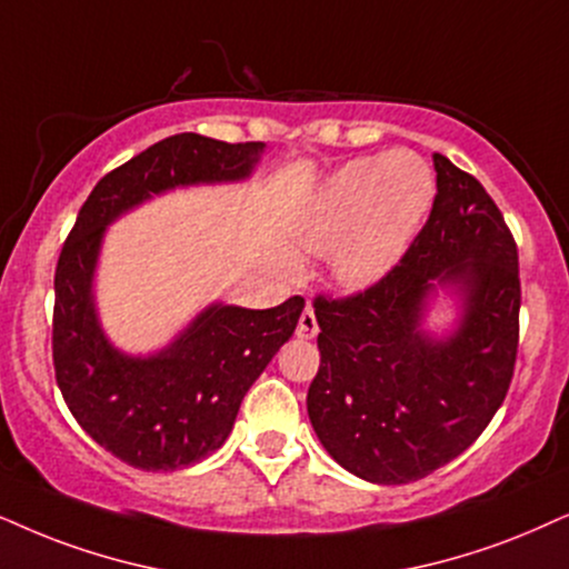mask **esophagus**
<instances>
[{
	"instance_id": "34e87169",
	"label": "esophagus",
	"mask_w": 569,
	"mask_h": 569,
	"mask_svg": "<svg viewBox=\"0 0 569 569\" xmlns=\"http://www.w3.org/2000/svg\"><path fill=\"white\" fill-rule=\"evenodd\" d=\"M318 318H315V309L307 307L305 312H301L299 318V326H297V336L299 338H315L318 336Z\"/></svg>"
}]
</instances>
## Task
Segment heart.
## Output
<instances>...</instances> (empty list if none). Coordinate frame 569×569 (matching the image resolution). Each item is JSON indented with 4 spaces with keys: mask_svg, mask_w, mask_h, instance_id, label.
<instances>
[{
    "mask_svg": "<svg viewBox=\"0 0 569 569\" xmlns=\"http://www.w3.org/2000/svg\"><path fill=\"white\" fill-rule=\"evenodd\" d=\"M433 197V170L412 149L359 157L322 183L305 241L315 251H333L338 286L365 289L401 260Z\"/></svg>",
    "mask_w": 569,
    "mask_h": 569,
    "instance_id": "obj_1",
    "label": "heart"
}]
</instances>
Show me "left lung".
<instances>
[{
  "label": "left lung",
  "mask_w": 569,
  "mask_h": 569,
  "mask_svg": "<svg viewBox=\"0 0 569 569\" xmlns=\"http://www.w3.org/2000/svg\"><path fill=\"white\" fill-rule=\"evenodd\" d=\"M422 231L370 289L315 299L320 370L307 412L326 451L380 486L420 480L462 455L505 401L520 341V264L505 214L478 178L433 154ZM455 290L458 328L421 330L427 299Z\"/></svg>",
  "instance_id": "obj_1"
}]
</instances>
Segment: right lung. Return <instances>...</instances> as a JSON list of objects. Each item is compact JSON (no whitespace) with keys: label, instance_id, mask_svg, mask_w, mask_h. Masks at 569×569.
<instances>
[{"label":"right lung","instance_id":"1","mask_svg":"<svg viewBox=\"0 0 569 569\" xmlns=\"http://www.w3.org/2000/svg\"><path fill=\"white\" fill-rule=\"evenodd\" d=\"M262 141L228 143L178 133L93 186L54 270L52 357L64 405L86 433L126 465L170 472L226 443L247 391L297 330L305 299L270 309L210 305L149 357L114 349L93 301V272L110 222L154 193L243 181Z\"/></svg>","mask_w":569,"mask_h":569}]
</instances>
